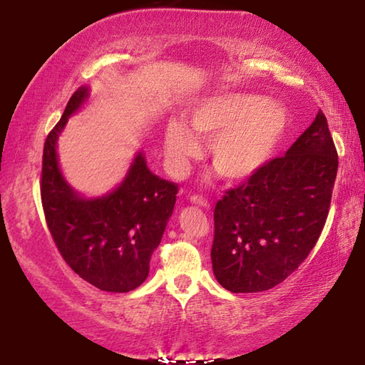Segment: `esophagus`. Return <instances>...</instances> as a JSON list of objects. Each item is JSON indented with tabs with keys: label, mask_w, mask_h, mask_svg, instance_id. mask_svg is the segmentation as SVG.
Here are the masks:
<instances>
[{
	"label": "esophagus",
	"mask_w": 365,
	"mask_h": 365,
	"mask_svg": "<svg viewBox=\"0 0 365 365\" xmlns=\"http://www.w3.org/2000/svg\"><path fill=\"white\" fill-rule=\"evenodd\" d=\"M190 201L193 202V205H197V206H201V207H205V209L211 207V205H209V201L206 200V197H202V196L191 195V196H190Z\"/></svg>",
	"instance_id": "1"
}]
</instances>
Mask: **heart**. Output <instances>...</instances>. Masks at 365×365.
I'll list each match as a JSON object with an SVG mask.
<instances>
[{
  "label": "heart",
  "mask_w": 365,
  "mask_h": 365,
  "mask_svg": "<svg viewBox=\"0 0 365 365\" xmlns=\"http://www.w3.org/2000/svg\"><path fill=\"white\" fill-rule=\"evenodd\" d=\"M188 117L191 130L172 120L164 133L165 159L175 177L187 174L201 156L200 138L213 140L209 154L222 175L232 182L245 180L269 163L289 125L282 104L245 91L205 98L190 108Z\"/></svg>",
  "instance_id": "heart-1"
}]
</instances>
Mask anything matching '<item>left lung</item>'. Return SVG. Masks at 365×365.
Wrapping results in <instances>:
<instances>
[{"instance_id": "8db88e82", "label": "left lung", "mask_w": 365, "mask_h": 365, "mask_svg": "<svg viewBox=\"0 0 365 365\" xmlns=\"http://www.w3.org/2000/svg\"><path fill=\"white\" fill-rule=\"evenodd\" d=\"M338 154L322 110L285 156L270 159L214 209L212 270L232 293L279 285L299 267L322 233Z\"/></svg>"}]
</instances>
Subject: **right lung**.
<instances>
[{"label":"right lung","instance_id":"obj_1","mask_svg":"<svg viewBox=\"0 0 365 365\" xmlns=\"http://www.w3.org/2000/svg\"><path fill=\"white\" fill-rule=\"evenodd\" d=\"M88 98L71 96L43 148L41 205L49 233L67 265L85 282L110 293L132 292L150 274V259L175 206L178 187L148 169L137 154L123 182L101 197L80 196L61 174L56 143L67 119Z\"/></svg>","mask_w":365,"mask_h":365}]
</instances>
